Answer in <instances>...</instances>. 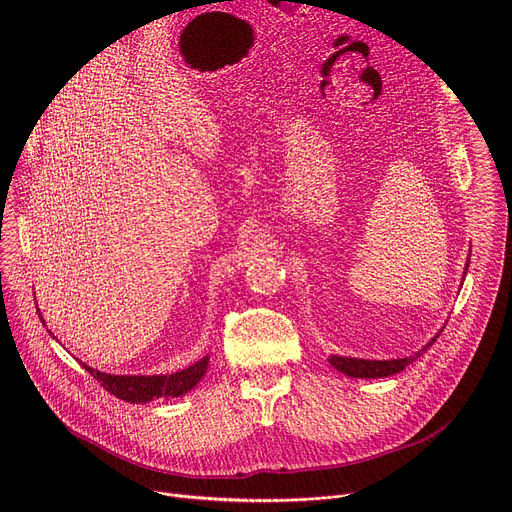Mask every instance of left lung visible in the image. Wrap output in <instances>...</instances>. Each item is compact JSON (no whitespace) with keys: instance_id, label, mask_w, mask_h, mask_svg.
Returning a JSON list of instances; mask_svg holds the SVG:
<instances>
[{"instance_id":"left-lung-1","label":"left lung","mask_w":512,"mask_h":512,"mask_svg":"<svg viewBox=\"0 0 512 512\" xmlns=\"http://www.w3.org/2000/svg\"><path fill=\"white\" fill-rule=\"evenodd\" d=\"M468 265H470V255H468V263L464 267V277H466V271H468ZM440 336V334H437ZM433 336L415 356H405V358H391V360H367V358H352V356H336L332 354L328 358V362L332 364V367L348 377H354V379H383V377H391V375H397L401 373L407 364H411L421 352H425L433 342L435 338Z\"/></svg>"}]
</instances>
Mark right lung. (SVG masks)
I'll return each mask as SVG.
<instances>
[{"mask_svg": "<svg viewBox=\"0 0 512 512\" xmlns=\"http://www.w3.org/2000/svg\"><path fill=\"white\" fill-rule=\"evenodd\" d=\"M36 312L42 320V314L38 308H36ZM52 338H56V336H52ZM81 364L87 373H91L93 379H97L101 383V387L105 391H109L117 399H123L127 403H150L154 399L182 397L188 391H192L206 373L208 356H202L198 362L190 364L188 369H182L172 375H109V373H101V371L89 367V364H85V362H81Z\"/></svg>", "mask_w": 512, "mask_h": 512, "instance_id": "right-lung-1", "label": "right lung"}]
</instances>
